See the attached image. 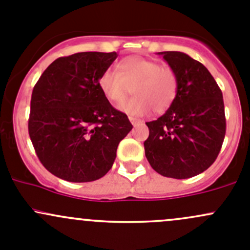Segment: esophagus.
<instances>
[{
    "instance_id": "1",
    "label": "esophagus",
    "mask_w": 250,
    "mask_h": 250,
    "mask_svg": "<svg viewBox=\"0 0 250 250\" xmlns=\"http://www.w3.org/2000/svg\"><path fill=\"white\" fill-rule=\"evenodd\" d=\"M129 121H130V123H132V125H134V127H137V125H143V121L137 120V118H134V117H129Z\"/></svg>"
}]
</instances>
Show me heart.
Wrapping results in <instances>:
<instances>
[{"mask_svg":"<svg viewBox=\"0 0 250 250\" xmlns=\"http://www.w3.org/2000/svg\"><path fill=\"white\" fill-rule=\"evenodd\" d=\"M99 88L111 103H121L132 93L137 95L118 109L128 115H146L153 109L162 113L172 106L178 94L175 71L157 62L129 57L118 62L117 72L106 70L99 77Z\"/></svg>","mask_w":250,"mask_h":250,"instance_id":"1","label":"heart"}]
</instances>
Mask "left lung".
I'll use <instances>...</instances> for the list:
<instances>
[{
    "label": "left lung",
    "instance_id": "8db88e82",
    "mask_svg": "<svg viewBox=\"0 0 250 250\" xmlns=\"http://www.w3.org/2000/svg\"><path fill=\"white\" fill-rule=\"evenodd\" d=\"M179 81L172 106L146 122L144 143L151 167L167 178L188 179L208 169L226 132L223 93L203 64L183 52H160Z\"/></svg>",
    "mask_w": 250,
    "mask_h": 250
}]
</instances>
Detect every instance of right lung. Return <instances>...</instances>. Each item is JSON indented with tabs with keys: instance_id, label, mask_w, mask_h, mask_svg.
Listing matches in <instances>:
<instances>
[{
	"instance_id": "obj_1",
	"label": "right lung",
	"mask_w": 250,
	"mask_h": 250,
	"mask_svg": "<svg viewBox=\"0 0 250 250\" xmlns=\"http://www.w3.org/2000/svg\"><path fill=\"white\" fill-rule=\"evenodd\" d=\"M117 53L82 52L58 58L31 95L29 134L44 168L71 183L103 178L120 141L132 130L127 115L113 109L99 77Z\"/></svg>"
}]
</instances>
